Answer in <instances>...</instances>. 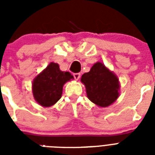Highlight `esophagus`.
<instances>
[{
	"label": "esophagus",
	"instance_id": "obj_1",
	"mask_svg": "<svg viewBox=\"0 0 155 155\" xmlns=\"http://www.w3.org/2000/svg\"><path fill=\"white\" fill-rule=\"evenodd\" d=\"M73 76H74V78H75V80H78L80 78V73H74V74H73Z\"/></svg>",
	"mask_w": 155,
	"mask_h": 155
}]
</instances>
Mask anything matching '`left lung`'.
Segmentation results:
<instances>
[{"label": "left lung", "instance_id": "8db88e82", "mask_svg": "<svg viewBox=\"0 0 155 155\" xmlns=\"http://www.w3.org/2000/svg\"><path fill=\"white\" fill-rule=\"evenodd\" d=\"M81 81L86 87L88 99L97 105L108 107L119 96V81L101 63H95L89 72L84 73Z\"/></svg>", "mask_w": 155, "mask_h": 155}]
</instances>
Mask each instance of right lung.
Segmentation results:
<instances>
[{
	"instance_id": "add662e5",
	"label": "right lung",
	"mask_w": 155,
	"mask_h": 155,
	"mask_svg": "<svg viewBox=\"0 0 155 155\" xmlns=\"http://www.w3.org/2000/svg\"><path fill=\"white\" fill-rule=\"evenodd\" d=\"M71 79L70 72L62 71L58 64L51 63L33 82L35 99L44 107L53 105L61 98L63 84Z\"/></svg>"
}]
</instances>
